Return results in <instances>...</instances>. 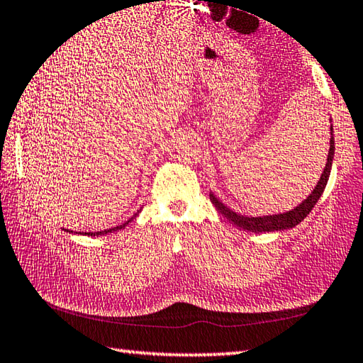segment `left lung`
<instances>
[{"label": "left lung", "mask_w": 363, "mask_h": 363, "mask_svg": "<svg viewBox=\"0 0 363 363\" xmlns=\"http://www.w3.org/2000/svg\"><path fill=\"white\" fill-rule=\"evenodd\" d=\"M332 121V118H330ZM330 149H328V155H327V163L325 168L322 171L320 179L318 181V186L314 187L311 194L306 196V200H303L298 206H295L294 209L287 211V213H281V214H269V216H257V217H247L235 213L230 208H227L217 196L211 192L209 199L213 201L216 209L219 213L227 217V219L233 223V225L240 227L242 230H247V232H254V233H263V232H281V230H287V228H294L295 225L305 219V217L311 213V209L314 208V204L318 203L320 199L322 192L327 186L328 176H330V169H332V162H333V155H335V141H333V127H330Z\"/></svg>", "instance_id": "left-lung-1"}]
</instances>
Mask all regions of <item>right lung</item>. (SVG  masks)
I'll use <instances>...</instances> for the list:
<instances>
[{"mask_svg": "<svg viewBox=\"0 0 363 363\" xmlns=\"http://www.w3.org/2000/svg\"><path fill=\"white\" fill-rule=\"evenodd\" d=\"M138 213H140V211H138ZM138 213L131 217V219H135V217L138 216ZM131 219H128L127 222L125 223H122V225H117V227H114V228H108V230H103V232H89V233H84V235H89V236H100V235H108V233H113V232H117V230H121V228H125L128 225V222H131ZM67 232H69V230H67Z\"/></svg>", "mask_w": 363, "mask_h": 363, "instance_id": "add662e5", "label": "right lung"}]
</instances>
